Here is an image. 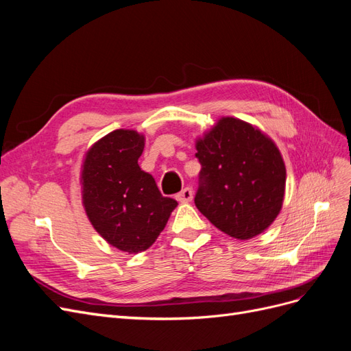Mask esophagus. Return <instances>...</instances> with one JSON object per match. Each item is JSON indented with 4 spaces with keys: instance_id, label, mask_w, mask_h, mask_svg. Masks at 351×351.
I'll return each mask as SVG.
<instances>
[{
    "instance_id": "obj_1",
    "label": "esophagus",
    "mask_w": 351,
    "mask_h": 351,
    "mask_svg": "<svg viewBox=\"0 0 351 351\" xmlns=\"http://www.w3.org/2000/svg\"><path fill=\"white\" fill-rule=\"evenodd\" d=\"M176 199H177L178 202H182V204H186V202H190V200L193 199V192H192V189H189V187L183 189L182 192H180V193L176 196Z\"/></svg>"
}]
</instances>
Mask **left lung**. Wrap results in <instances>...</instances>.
Wrapping results in <instances>:
<instances>
[{
    "instance_id": "obj_1",
    "label": "left lung",
    "mask_w": 351,
    "mask_h": 351,
    "mask_svg": "<svg viewBox=\"0 0 351 351\" xmlns=\"http://www.w3.org/2000/svg\"><path fill=\"white\" fill-rule=\"evenodd\" d=\"M202 165L196 208L226 234L247 240L280 214L285 167L278 147L261 130L226 117L196 143Z\"/></svg>"
}]
</instances>
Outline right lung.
Instances as JSON below:
<instances>
[{"instance_id":"obj_1","label":"right lung","mask_w":351,"mask_h":351,"mask_svg":"<svg viewBox=\"0 0 351 351\" xmlns=\"http://www.w3.org/2000/svg\"><path fill=\"white\" fill-rule=\"evenodd\" d=\"M143 141L133 130H114L90 147L82 171L83 205L92 226L127 253L149 249L177 206L137 164Z\"/></svg>"}]
</instances>
